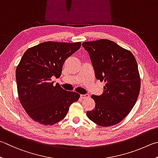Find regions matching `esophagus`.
Returning a JSON list of instances; mask_svg holds the SVG:
<instances>
[{
	"label": "esophagus",
	"instance_id": "34e87169",
	"mask_svg": "<svg viewBox=\"0 0 158 158\" xmlns=\"http://www.w3.org/2000/svg\"><path fill=\"white\" fill-rule=\"evenodd\" d=\"M89 97V94H81V98L82 99H85V98H87Z\"/></svg>",
	"mask_w": 158,
	"mask_h": 158
}]
</instances>
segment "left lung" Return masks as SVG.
Returning <instances> with one entry per match:
<instances>
[{
  "mask_svg": "<svg viewBox=\"0 0 158 158\" xmlns=\"http://www.w3.org/2000/svg\"><path fill=\"white\" fill-rule=\"evenodd\" d=\"M89 53L96 78L104 81V92L92 95L95 108L88 118L103 127L119 123L130 113L137 100L140 77L136 60L131 51L108 40L82 43Z\"/></svg>",
  "mask_w": 158,
  "mask_h": 158,
  "instance_id": "1",
  "label": "left lung"
}]
</instances>
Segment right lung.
Returning <instances> with one entry per match:
<instances>
[{
	"label": "right lung",
	"mask_w": 158,
	"mask_h": 158,
	"mask_svg": "<svg viewBox=\"0 0 158 158\" xmlns=\"http://www.w3.org/2000/svg\"><path fill=\"white\" fill-rule=\"evenodd\" d=\"M81 42L46 41L24 52L16 69L19 101L33 120L54 125L66 117L80 94L53 85L52 77H60L65 60L80 49Z\"/></svg>",
	"instance_id": "1"
}]
</instances>
